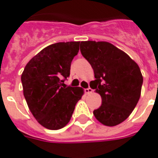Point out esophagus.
Returning a JSON list of instances; mask_svg holds the SVG:
<instances>
[{
  "label": "esophagus",
  "instance_id": "obj_1",
  "mask_svg": "<svg viewBox=\"0 0 158 158\" xmlns=\"http://www.w3.org/2000/svg\"><path fill=\"white\" fill-rule=\"evenodd\" d=\"M92 91H93V89L91 88H87L85 89V92L86 94H90V93H92Z\"/></svg>",
  "mask_w": 158,
  "mask_h": 158
}]
</instances>
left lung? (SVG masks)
I'll list each match as a JSON object with an SVG mask.
<instances>
[{"label":"left lung","instance_id":"left-lung-1","mask_svg":"<svg viewBox=\"0 0 158 158\" xmlns=\"http://www.w3.org/2000/svg\"><path fill=\"white\" fill-rule=\"evenodd\" d=\"M81 55L91 65L95 80L92 89L100 94L102 103L94 110L102 124L114 127L135 109L141 94L143 76L129 55L106 41H81Z\"/></svg>","mask_w":158,"mask_h":158}]
</instances>
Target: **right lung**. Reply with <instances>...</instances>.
Here are the masks:
<instances>
[{"mask_svg":"<svg viewBox=\"0 0 158 158\" xmlns=\"http://www.w3.org/2000/svg\"><path fill=\"white\" fill-rule=\"evenodd\" d=\"M79 44L69 41L48 45L27 63L21 76L29 109L36 121L49 130L65 127L82 96L80 87L64 86Z\"/></svg>","mask_w":158,"mask_h":158,"instance_id":"add662e5","label":"right lung"}]
</instances>
